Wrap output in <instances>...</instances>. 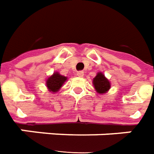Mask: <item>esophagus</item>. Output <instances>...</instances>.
Wrapping results in <instances>:
<instances>
[{
	"label": "esophagus",
	"instance_id": "esophagus-1",
	"mask_svg": "<svg viewBox=\"0 0 154 154\" xmlns=\"http://www.w3.org/2000/svg\"><path fill=\"white\" fill-rule=\"evenodd\" d=\"M77 76L79 77H83L84 76V72H82V71H80V72H77Z\"/></svg>",
	"mask_w": 154,
	"mask_h": 154
}]
</instances>
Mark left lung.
<instances>
[{
    "mask_svg": "<svg viewBox=\"0 0 154 154\" xmlns=\"http://www.w3.org/2000/svg\"><path fill=\"white\" fill-rule=\"evenodd\" d=\"M92 84L94 86V88L97 91V93H106L108 92V90L110 89L111 84L110 82L107 80V78L102 72H98L97 74L93 81H92Z\"/></svg>",
    "mask_w": 154,
    "mask_h": 154,
    "instance_id": "obj_1",
    "label": "left lung"
}]
</instances>
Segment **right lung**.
Listing matches in <instances>:
<instances>
[{
	"instance_id": "1",
	"label": "right lung",
	"mask_w": 154,
	"mask_h": 154,
	"mask_svg": "<svg viewBox=\"0 0 154 154\" xmlns=\"http://www.w3.org/2000/svg\"><path fill=\"white\" fill-rule=\"evenodd\" d=\"M66 80H67L66 77L62 76L59 72H54L51 77L47 78L46 85H47L49 92L56 93L57 91L60 90V88H62V85L64 84V82Z\"/></svg>"
}]
</instances>
